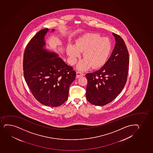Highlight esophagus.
Wrapping results in <instances>:
<instances>
[{
	"label": "esophagus",
	"instance_id": "obj_1",
	"mask_svg": "<svg viewBox=\"0 0 153 153\" xmlns=\"http://www.w3.org/2000/svg\"><path fill=\"white\" fill-rule=\"evenodd\" d=\"M84 76V74H83V72H80V71H77L76 72V76H77V77H81V76Z\"/></svg>",
	"mask_w": 153,
	"mask_h": 153
}]
</instances>
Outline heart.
<instances>
[{"mask_svg": "<svg viewBox=\"0 0 153 153\" xmlns=\"http://www.w3.org/2000/svg\"><path fill=\"white\" fill-rule=\"evenodd\" d=\"M112 51V43L108 38H102L95 33L85 34L76 41L75 46L69 45L67 48L70 63H76L80 56L79 52H83L84 59L79 62L77 67L84 70L90 67L99 68L105 63Z\"/></svg>", "mask_w": 153, "mask_h": 153, "instance_id": "heart-1", "label": "heart"}]
</instances>
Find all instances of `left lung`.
Masks as SVG:
<instances>
[{
  "mask_svg": "<svg viewBox=\"0 0 153 153\" xmlns=\"http://www.w3.org/2000/svg\"><path fill=\"white\" fill-rule=\"evenodd\" d=\"M116 40L112 55L99 70L86 74L87 79L86 98L94 105H105L114 100L126 84L129 56L125 42L113 33Z\"/></svg>",
  "mask_w": 153,
  "mask_h": 153,
  "instance_id": "1",
  "label": "left lung"
}]
</instances>
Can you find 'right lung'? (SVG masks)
Returning <instances> with one entry per match:
<instances>
[{
  "instance_id": "add662e5",
  "label": "right lung",
  "mask_w": 153,
  "mask_h": 153,
  "mask_svg": "<svg viewBox=\"0 0 153 153\" xmlns=\"http://www.w3.org/2000/svg\"><path fill=\"white\" fill-rule=\"evenodd\" d=\"M48 30H40L27 45L23 56V75L38 101L44 105L58 107L67 100L69 88L76 72L56 54L44 49V36Z\"/></svg>"
}]
</instances>
